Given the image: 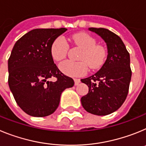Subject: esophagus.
<instances>
[{
  "label": "esophagus",
  "mask_w": 146,
  "mask_h": 146,
  "mask_svg": "<svg viewBox=\"0 0 146 146\" xmlns=\"http://www.w3.org/2000/svg\"><path fill=\"white\" fill-rule=\"evenodd\" d=\"M74 86H77L80 82V79H74Z\"/></svg>",
  "instance_id": "34e87169"
}]
</instances>
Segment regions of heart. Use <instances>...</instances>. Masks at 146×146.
Returning <instances> with one entry per match:
<instances>
[{
    "mask_svg": "<svg viewBox=\"0 0 146 146\" xmlns=\"http://www.w3.org/2000/svg\"><path fill=\"white\" fill-rule=\"evenodd\" d=\"M70 40L83 50L79 60L73 62L65 60L59 64V69L62 73L69 77H81L86 74L88 65L92 69H98L102 66L107 58V52L101 45H96V41L91 36L86 33L73 35ZM69 44L64 36H58L54 39L50 46V55L55 61H60L66 56Z\"/></svg>",
    "mask_w": 146,
    "mask_h": 146,
    "instance_id": "obj_1",
    "label": "heart"
}]
</instances>
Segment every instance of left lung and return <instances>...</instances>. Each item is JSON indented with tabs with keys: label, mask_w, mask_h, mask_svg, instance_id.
Returning a JSON list of instances; mask_svg holds the SVG:
<instances>
[{
	"label": "left lung",
	"mask_w": 146,
	"mask_h": 146,
	"mask_svg": "<svg viewBox=\"0 0 146 146\" xmlns=\"http://www.w3.org/2000/svg\"><path fill=\"white\" fill-rule=\"evenodd\" d=\"M88 30L105 42L108 57L96 74L81 80L88 86V93L81 98V103L88 113L106 115L116 111L126 99L131 77L129 53L113 32L103 28Z\"/></svg>",
	"instance_id": "left-lung-1"
}]
</instances>
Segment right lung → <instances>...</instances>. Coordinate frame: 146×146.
<instances>
[{"label": "right lung", "mask_w": 146, "mask_h": 146, "mask_svg": "<svg viewBox=\"0 0 146 146\" xmlns=\"http://www.w3.org/2000/svg\"><path fill=\"white\" fill-rule=\"evenodd\" d=\"M66 28H37L17 41L9 60V86L17 104L34 117L50 115L56 110L62 92L74 86L54 64L50 46ZM55 77L54 82L48 81Z\"/></svg>", "instance_id": "1"}]
</instances>
